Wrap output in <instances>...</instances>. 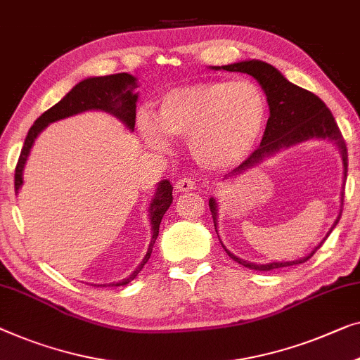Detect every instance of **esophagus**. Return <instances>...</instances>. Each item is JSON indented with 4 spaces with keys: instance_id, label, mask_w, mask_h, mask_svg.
Wrapping results in <instances>:
<instances>
[{
    "instance_id": "1",
    "label": "esophagus",
    "mask_w": 360,
    "mask_h": 360,
    "mask_svg": "<svg viewBox=\"0 0 360 360\" xmlns=\"http://www.w3.org/2000/svg\"><path fill=\"white\" fill-rule=\"evenodd\" d=\"M175 188L179 190V191H191V190L196 188V184H195V180H193V179H188V176H184V179L176 180Z\"/></svg>"
}]
</instances>
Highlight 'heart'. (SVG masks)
<instances>
[{"label": "heart", "mask_w": 360, "mask_h": 360, "mask_svg": "<svg viewBox=\"0 0 360 360\" xmlns=\"http://www.w3.org/2000/svg\"><path fill=\"white\" fill-rule=\"evenodd\" d=\"M269 115L266 94L257 82L207 81L174 89L160 98L158 120L139 113L143 141L155 150L170 136L188 138L196 162L212 170L243 162L262 139Z\"/></svg>", "instance_id": "1"}]
</instances>
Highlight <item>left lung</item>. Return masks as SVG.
Wrapping results in <instances>:
<instances>
[{"label": "left lung", "instance_id": "1", "mask_svg": "<svg viewBox=\"0 0 360 360\" xmlns=\"http://www.w3.org/2000/svg\"><path fill=\"white\" fill-rule=\"evenodd\" d=\"M212 70H226V71H237V72H247V75L253 76L255 79L259 82L262 89L266 94L268 103H269V118L266 123V129H264L263 139L259 143L258 149L253 150L238 167L233 169L232 172L224 176L226 179H232V176L242 175L243 172L257 167L258 164H262L264 159L271 158L276 153H279L281 149H288L290 146H295L299 143L309 141V139H328L333 141L338 149H340L341 158H342V191H341V211L340 216L336 217L335 224L330 229V232L326 233V237L323 238L320 245H316L314 252L307 257L295 259V262H278V263H268V264H255L243 262V259L237 258L236 255L226 250V253L231 257L233 262L242 264L245 268L255 269V271H271L284 266H294V264L305 263L307 259L314 257V253L319 250L323 242L326 240L333 229L336 227V224L340 222L341 212H342V200H345V185H346V176H347V149L346 141L342 138V134L338 128L335 122V117L330 112V108L325 105V102L320 97H316L314 92L302 89V87L289 82L281 72L276 70L274 66H271L264 61L259 60H248L240 61V63H232L226 66H212ZM210 210L212 214V221H214V227L217 232V201L214 198H210ZM219 237V236H217Z\"/></svg>", "mask_w": 360, "mask_h": 360}]
</instances>
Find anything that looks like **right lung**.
<instances>
[{
  "instance_id": "right-lung-1",
  "label": "right lung",
  "mask_w": 360,
  "mask_h": 360,
  "mask_svg": "<svg viewBox=\"0 0 360 360\" xmlns=\"http://www.w3.org/2000/svg\"><path fill=\"white\" fill-rule=\"evenodd\" d=\"M138 87L136 77L128 75V72H118V75L110 76H98V77H87V79L81 81L79 84H76L72 89L61 98L58 103H55L53 107L41 113V115L35 120V123L30 127L27 136L20 150L18 165H15V174H14V188L15 193L19 191L22 186V172L24 165L27 162L30 148L35 139H37L41 129H45L50 123L58 122L68 117L77 115V113L87 112V110H102L107 113L115 115L120 122L124 123L129 131L134 129V120H136V102H138V92L134 89ZM172 190L174 186L170 185L169 180H162L158 184V190L149 205V219H150V229H153V238H150L148 253L143 258V262L139 266L128 276L127 279L118 281V283H112V285H127L128 283L136 278L139 271L148 263V259L153 253V247L155 243V238L159 236V226L160 221L165 214V211L169 210L172 205ZM102 288H105L107 284H98Z\"/></svg>"
}]
</instances>
